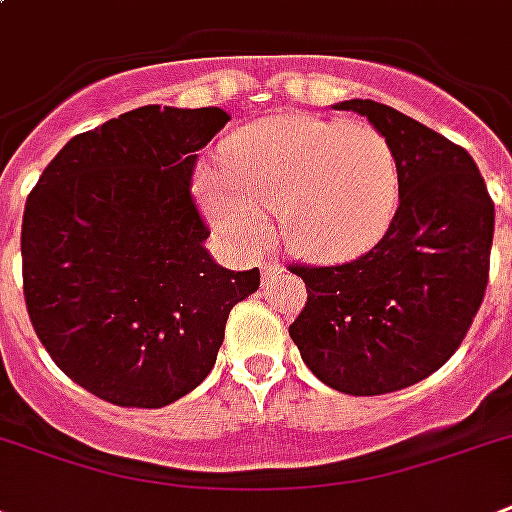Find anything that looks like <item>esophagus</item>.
Returning <instances> with one entry per match:
<instances>
[{"instance_id": "1", "label": "esophagus", "mask_w": 512, "mask_h": 512, "mask_svg": "<svg viewBox=\"0 0 512 512\" xmlns=\"http://www.w3.org/2000/svg\"><path fill=\"white\" fill-rule=\"evenodd\" d=\"M281 271H284V265H281L279 260H268V263L263 265V284H268V281L276 279Z\"/></svg>"}]
</instances>
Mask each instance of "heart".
Returning <instances> with one entry per match:
<instances>
[{
    "mask_svg": "<svg viewBox=\"0 0 512 512\" xmlns=\"http://www.w3.org/2000/svg\"><path fill=\"white\" fill-rule=\"evenodd\" d=\"M398 193V156L380 130L300 114L233 132L223 175H199L201 204L231 244L263 247L265 217L276 215L289 249L316 263L374 247L393 223Z\"/></svg>",
    "mask_w": 512,
    "mask_h": 512,
    "instance_id": "1",
    "label": "heart"
}]
</instances>
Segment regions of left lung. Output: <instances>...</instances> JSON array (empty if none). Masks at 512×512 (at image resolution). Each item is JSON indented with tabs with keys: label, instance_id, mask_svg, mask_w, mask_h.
I'll list each match as a JSON object with an SVG mask.
<instances>
[{
	"label": "left lung",
	"instance_id": "obj_1",
	"mask_svg": "<svg viewBox=\"0 0 512 512\" xmlns=\"http://www.w3.org/2000/svg\"><path fill=\"white\" fill-rule=\"evenodd\" d=\"M335 108L366 116L401 170L393 223L342 265H292L308 303L289 327L321 382L382 396L425 380L468 335L489 281L494 201L473 156L412 116L374 100Z\"/></svg>",
	"mask_w": 512,
	"mask_h": 512
}]
</instances>
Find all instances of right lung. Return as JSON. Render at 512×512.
Segmentation results:
<instances>
[{
	"label": "right lung",
	"instance_id": "obj_1",
	"mask_svg": "<svg viewBox=\"0 0 512 512\" xmlns=\"http://www.w3.org/2000/svg\"><path fill=\"white\" fill-rule=\"evenodd\" d=\"M223 108L143 106L60 148L28 193L23 295L52 361L103 401L159 409L215 366L225 321L260 287L204 247L196 151Z\"/></svg>",
	"mask_w": 512,
	"mask_h": 512
}]
</instances>
